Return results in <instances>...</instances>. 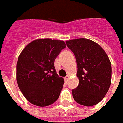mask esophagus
Here are the masks:
<instances>
[{
	"instance_id": "obj_1",
	"label": "esophagus",
	"mask_w": 123,
	"mask_h": 123,
	"mask_svg": "<svg viewBox=\"0 0 123 123\" xmlns=\"http://www.w3.org/2000/svg\"><path fill=\"white\" fill-rule=\"evenodd\" d=\"M64 79L65 82H67V81L68 80V79H69V76H67L66 77H64Z\"/></svg>"
}]
</instances>
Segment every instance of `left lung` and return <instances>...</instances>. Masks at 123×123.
Wrapping results in <instances>:
<instances>
[{
	"label": "left lung",
	"mask_w": 123,
	"mask_h": 123,
	"mask_svg": "<svg viewBox=\"0 0 123 123\" xmlns=\"http://www.w3.org/2000/svg\"><path fill=\"white\" fill-rule=\"evenodd\" d=\"M74 54L79 83L72 91L74 99L81 105L91 106L105 97L111 83L112 67L109 56L100 45L86 38L66 41Z\"/></svg>",
	"instance_id": "obj_1"
}]
</instances>
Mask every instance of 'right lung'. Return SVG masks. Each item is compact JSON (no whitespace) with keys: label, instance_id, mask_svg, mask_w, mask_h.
Returning <instances> with one entry per match:
<instances>
[{"label":"right lung","instance_id":"add662e5","mask_svg":"<svg viewBox=\"0 0 123 123\" xmlns=\"http://www.w3.org/2000/svg\"><path fill=\"white\" fill-rule=\"evenodd\" d=\"M66 47L63 41L38 38L26 46L17 63V81L31 103L47 106L59 98L64 83L54 66L55 60Z\"/></svg>","mask_w":123,"mask_h":123}]
</instances>
